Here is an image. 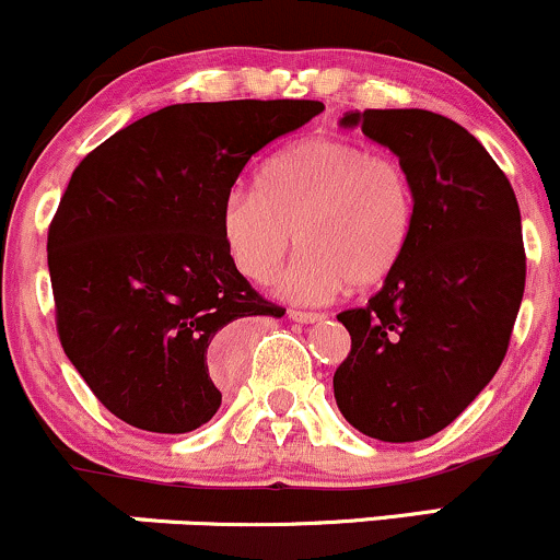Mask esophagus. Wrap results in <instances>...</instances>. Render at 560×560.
Listing matches in <instances>:
<instances>
[{
	"instance_id": "1",
	"label": "esophagus",
	"mask_w": 560,
	"mask_h": 560,
	"mask_svg": "<svg viewBox=\"0 0 560 560\" xmlns=\"http://www.w3.org/2000/svg\"><path fill=\"white\" fill-rule=\"evenodd\" d=\"M289 320H298V324H316L324 316L320 313H313V311H298V307H292V311L287 313Z\"/></svg>"
}]
</instances>
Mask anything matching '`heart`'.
<instances>
[{
	"instance_id": "obj_1",
	"label": "heart",
	"mask_w": 560,
	"mask_h": 560,
	"mask_svg": "<svg viewBox=\"0 0 560 560\" xmlns=\"http://www.w3.org/2000/svg\"><path fill=\"white\" fill-rule=\"evenodd\" d=\"M413 223L416 195L402 165L334 137L281 150L262 165L258 189H234L221 213L231 260L255 284L273 281L298 244L281 292L313 305L387 281Z\"/></svg>"
}]
</instances>
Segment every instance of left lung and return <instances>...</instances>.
Segmentation results:
<instances>
[{"label":"left lung","instance_id":"left-lung-1","mask_svg":"<svg viewBox=\"0 0 560 560\" xmlns=\"http://www.w3.org/2000/svg\"><path fill=\"white\" fill-rule=\"evenodd\" d=\"M342 126H361L400 158L416 223L397 271L363 307L337 316L352 345L334 397L374 440H427L503 363L526 281L522 213L490 152L445 115L363 110Z\"/></svg>","mask_w":560,"mask_h":560}]
</instances>
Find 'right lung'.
<instances>
[{
  "label": "right lung",
  "instance_id": "right-lung-1",
  "mask_svg": "<svg viewBox=\"0 0 560 560\" xmlns=\"http://www.w3.org/2000/svg\"><path fill=\"white\" fill-rule=\"evenodd\" d=\"M316 100L171 105L81 160L47 234L57 337L94 397L144 432L184 434L221 405L210 350L229 324L284 316L231 260L221 213L249 158Z\"/></svg>",
  "mask_w": 560,
  "mask_h": 560
}]
</instances>
